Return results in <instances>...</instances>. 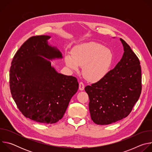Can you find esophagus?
<instances>
[{"label": "esophagus", "mask_w": 152, "mask_h": 152, "mask_svg": "<svg viewBox=\"0 0 152 152\" xmlns=\"http://www.w3.org/2000/svg\"><path fill=\"white\" fill-rule=\"evenodd\" d=\"M79 90H80V91H83V90H84V88H85V85H84V84H83V82H81L79 83Z\"/></svg>", "instance_id": "34e87169"}]
</instances>
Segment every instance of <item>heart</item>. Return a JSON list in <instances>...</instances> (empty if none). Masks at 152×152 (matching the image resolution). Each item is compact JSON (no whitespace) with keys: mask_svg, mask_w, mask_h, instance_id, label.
<instances>
[{"mask_svg":"<svg viewBox=\"0 0 152 152\" xmlns=\"http://www.w3.org/2000/svg\"><path fill=\"white\" fill-rule=\"evenodd\" d=\"M72 55H65V63L70 69L77 70L82 66L83 77L97 82L110 72L113 62V53L108 48L95 42H85L75 47Z\"/></svg>","mask_w":152,"mask_h":152,"instance_id":"heart-1","label":"heart"}]
</instances>
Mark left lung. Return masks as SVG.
Here are the masks:
<instances>
[{
    "mask_svg": "<svg viewBox=\"0 0 152 152\" xmlns=\"http://www.w3.org/2000/svg\"><path fill=\"white\" fill-rule=\"evenodd\" d=\"M124 49L114 69L85 90L88 94L91 120L97 124H110L126 117L141 93L139 59L127 43L120 39Z\"/></svg>",
    "mask_w": 152,
    "mask_h": 152,
    "instance_id": "obj_1",
    "label": "left lung"
}]
</instances>
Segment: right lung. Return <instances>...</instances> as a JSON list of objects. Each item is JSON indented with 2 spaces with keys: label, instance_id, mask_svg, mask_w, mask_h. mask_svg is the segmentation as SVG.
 Returning <instances> with one entry per match:
<instances>
[{
  "label": "right lung",
  "instance_id": "right-lung-1",
  "mask_svg": "<svg viewBox=\"0 0 152 152\" xmlns=\"http://www.w3.org/2000/svg\"><path fill=\"white\" fill-rule=\"evenodd\" d=\"M50 37L29 38L16 52L10 70L11 93L20 111L26 118L46 124L63 117L79 88L75 77L59 73L52 66L49 60L62 59V55L49 45Z\"/></svg>",
  "mask_w": 152,
  "mask_h": 152
}]
</instances>
